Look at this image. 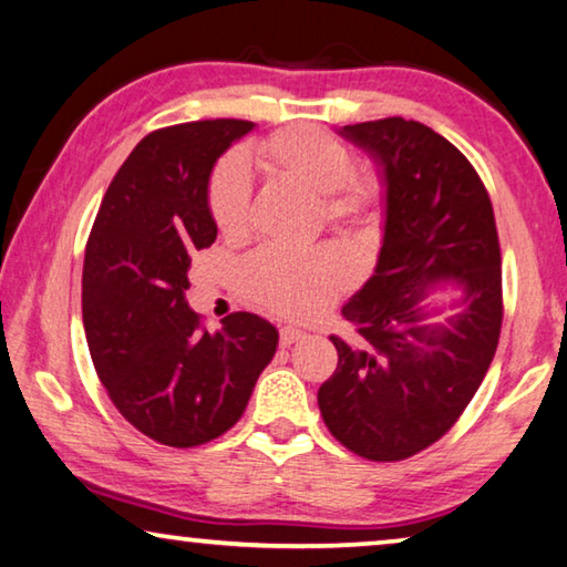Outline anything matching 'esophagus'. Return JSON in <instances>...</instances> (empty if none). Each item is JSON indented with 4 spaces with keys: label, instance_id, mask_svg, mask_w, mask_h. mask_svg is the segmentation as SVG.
Wrapping results in <instances>:
<instances>
[{
    "label": "esophagus",
    "instance_id": "obj_1",
    "mask_svg": "<svg viewBox=\"0 0 567 567\" xmlns=\"http://www.w3.org/2000/svg\"><path fill=\"white\" fill-rule=\"evenodd\" d=\"M305 332L300 328H292V324H287V328L280 330V344L282 348H290L297 340H302Z\"/></svg>",
    "mask_w": 567,
    "mask_h": 567
}]
</instances>
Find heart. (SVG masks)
I'll use <instances>...</instances> for the list:
<instances>
[{
  "mask_svg": "<svg viewBox=\"0 0 567 567\" xmlns=\"http://www.w3.org/2000/svg\"><path fill=\"white\" fill-rule=\"evenodd\" d=\"M245 162L320 197L322 217L332 225L358 223L378 197L375 182L352 172L350 152L338 137L312 124H295L247 147L243 159L227 157L217 165L209 179L207 205L209 217L225 237H239L247 229L249 175ZM239 277L247 297L257 305L287 318H312L350 285V267L330 249L305 255L260 249L247 257Z\"/></svg>",
  "mask_w": 567,
  "mask_h": 567,
  "instance_id": "b5f03b06",
  "label": "heart"
}]
</instances>
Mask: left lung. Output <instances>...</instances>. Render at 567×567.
I'll return each mask as SVG.
<instances>
[{
	"label": "left lung",
	"instance_id": "8db88e82",
	"mask_svg": "<svg viewBox=\"0 0 567 567\" xmlns=\"http://www.w3.org/2000/svg\"><path fill=\"white\" fill-rule=\"evenodd\" d=\"M338 134L375 162L385 219L375 270L342 305L354 334H330L338 370L318 405L354 455L392 463L443 437L491 368L501 245L483 182L443 134L402 117Z\"/></svg>",
	"mask_w": 567,
	"mask_h": 567
}]
</instances>
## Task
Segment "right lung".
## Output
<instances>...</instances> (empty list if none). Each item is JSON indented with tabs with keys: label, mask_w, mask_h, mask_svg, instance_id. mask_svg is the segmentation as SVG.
<instances>
[{
	"label": "right lung",
	"mask_w": 567,
	"mask_h": 567,
	"mask_svg": "<svg viewBox=\"0 0 567 567\" xmlns=\"http://www.w3.org/2000/svg\"><path fill=\"white\" fill-rule=\"evenodd\" d=\"M252 130L245 120H205L147 134L114 175L84 249L82 320L94 370L124 420L169 447L227 433L280 340L252 312L207 332L185 297L189 255L217 237L209 175Z\"/></svg>",
	"instance_id": "add662e5"
}]
</instances>
